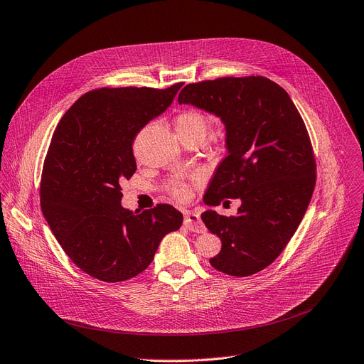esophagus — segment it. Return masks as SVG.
<instances>
[{"mask_svg": "<svg viewBox=\"0 0 364 364\" xmlns=\"http://www.w3.org/2000/svg\"><path fill=\"white\" fill-rule=\"evenodd\" d=\"M183 225L186 226V229H189L191 232H195V233H204V232H205L204 223L201 221V217H200V214H197V213L186 211V213H185Z\"/></svg>", "mask_w": 364, "mask_h": 364, "instance_id": "1", "label": "esophagus"}]
</instances>
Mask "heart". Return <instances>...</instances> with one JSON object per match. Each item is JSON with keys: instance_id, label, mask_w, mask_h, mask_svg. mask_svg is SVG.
<instances>
[{"instance_id": "1", "label": "heart", "mask_w": 364, "mask_h": 364, "mask_svg": "<svg viewBox=\"0 0 364 364\" xmlns=\"http://www.w3.org/2000/svg\"><path fill=\"white\" fill-rule=\"evenodd\" d=\"M210 127H211V122H210L208 117L204 114V112L197 110V109L185 110L176 118V131H178L181 139L189 138V136L205 138L210 131ZM201 179H203L201 173H195L191 178V182H198ZM169 191L175 198L186 200L189 197V182L181 181V179L173 181L169 185Z\"/></svg>"}]
</instances>
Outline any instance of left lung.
Here are the masks:
<instances>
[{"mask_svg":"<svg viewBox=\"0 0 364 364\" xmlns=\"http://www.w3.org/2000/svg\"><path fill=\"white\" fill-rule=\"evenodd\" d=\"M178 102L210 112L226 127L228 156L210 182L205 203L242 201L232 217L213 210L201 214L221 240L210 264L233 277L259 272L283 252L315 189L316 161L299 110L283 87L262 75L192 82Z\"/></svg>","mask_w":364,"mask_h":364,"instance_id":"obj_1","label":"left lung"}]
</instances>
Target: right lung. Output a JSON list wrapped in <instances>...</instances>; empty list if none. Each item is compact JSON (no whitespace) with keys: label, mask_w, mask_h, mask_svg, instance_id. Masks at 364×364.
Masks as SVG:
<instances>
[{"label":"right lung","mask_w":364,"mask_h":364,"mask_svg":"<svg viewBox=\"0 0 364 364\" xmlns=\"http://www.w3.org/2000/svg\"><path fill=\"white\" fill-rule=\"evenodd\" d=\"M167 89H96L61 118L45 157L41 207L70 259L106 283L125 282L153 261L160 240L182 226L169 204L135 214L121 205V181L136 171V134L171 106Z\"/></svg>","instance_id":"obj_1"}]
</instances>
